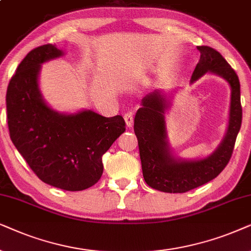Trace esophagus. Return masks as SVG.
Instances as JSON below:
<instances>
[{"label": "esophagus", "instance_id": "obj_1", "mask_svg": "<svg viewBox=\"0 0 251 251\" xmlns=\"http://www.w3.org/2000/svg\"><path fill=\"white\" fill-rule=\"evenodd\" d=\"M124 119H125V123L126 125H127V127L131 128L133 126V123H134V117H133V112H127L124 115Z\"/></svg>", "mask_w": 251, "mask_h": 251}]
</instances>
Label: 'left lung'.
I'll use <instances>...</instances> for the list:
<instances>
[{"instance_id": "8db88e82", "label": "left lung", "mask_w": 251, "mask_h": 251, "mask_svg": "<svg viewBox=\"0 0 251 251\" xmlns=\"http://www.w3.org/2000/svg\"><path fill=\"white\" fill-rule=\"evenodd\" d=\"M198 50L201 57L190 83L205 73L222 76L228 82V125L223 141L209 156L198 159L180 158L173 152L168 139L165 112L170 108V96L155 91L142 99L141 108L134 118V133L139 142L143 178L151 188L164 193H186L215 179L229 162L241 127V95L235 71L217 50L206 46H200Z\"/></svg>"}]
</instances>
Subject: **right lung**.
<instances>
[{"label":"right lung","instance_id":"obj_1","mask_svg":"<svg viewBox=\"0 0 251 251\" xmlns=\"http://www.w3.org/2000/svg\"><path fill=\"white\" fill-rule=\"evenodd\" d=\"M63 55L55 45L26 55L9 82L6 115L12 143L39 179L76 192L99 181L102 156L126 126L122 116L106 118L93 110L62 113L47 104L39 87L41 64Z\"/></svg>","mask_w":251,"mask_h":251}]
</instances>
